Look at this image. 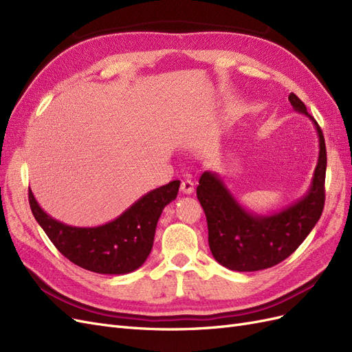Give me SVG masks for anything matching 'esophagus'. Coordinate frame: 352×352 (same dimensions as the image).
Listing matches in <instances>:
<instances>
[{"instance_id":"obj_1","label":"esophagus","mask_w":352,"mask_h":352,"mask_svg":"<svg viewBox=\"0 0 352 352\" xmlns=\"http://www.w3.org/2000/svg\"><path fill=\"white\" fill-rule=\"evenodd\" d=\"M180 190H182V192L186 194V195L192 194L194 192V182H192V180H189V179L182 180V184H180Z\"/></svg>"}]
</instances>
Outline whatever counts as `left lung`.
<instances>
[{
  "instance_id": "1",
  "label": "left lung",
  "mask_w": 352,
  "mask_h": 352,
  "mask_svg": "<svg viewBox=\"0 0 352 352\" xmlns=\"http://www.w3.org/2000/svg\"><path fill=\"white\" fill-rule=\"evenodd\" d=\"M287 100L295 111L314 123L320 146L310 189L301 199L261 216L242 207L217 173L204 172L199 177L197 197L207 217L210 250L226 269L257 272L279 264L300 247L323 212L327 163L323 132L295 94Z\"/></svg>"
}]
</instances>
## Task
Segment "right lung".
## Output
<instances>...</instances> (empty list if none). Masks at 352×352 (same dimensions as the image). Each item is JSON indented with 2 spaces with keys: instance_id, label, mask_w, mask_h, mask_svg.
<instances>
[{
  "instance_id": "obj_1",
  "label": "right lung",
  "mask_w": 352,
  "mask_h": 352,
  "mask_svg": "<svg viewBox=\"0 0 352 352\" xmlns=\"http://www.w3.org/2000/svg\"><path fill=\"white\" fill-rule=\"evenodd\" d=\"M179 180L160 186L138 199L122 214L95 228L65 225L39 207L29 189L34 217L50 241L67 260L100 274H126L140 269L150 255L157 221L167 204L176 199Z\"/></svg>"
}]
</instances>
